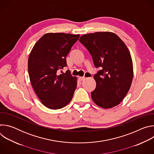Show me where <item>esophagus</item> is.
<instances>
[{"mask_svg": "<svg viewBox=\"0 0 154 154\" xmlns=\"http://www.w3.org/2000/svg\"><path fill=\"white\" fill-rule=\"evenodd\" d=\"M86 75H87V77H91V75L90 74H89V73H86ZM79 79L80 81H83V80L85 79V77H79Z\"/></svg>", "mask_w": 154, "mask_h": 154, "instance_id": "34e87169", "label": "esophagus"}]
</instances>
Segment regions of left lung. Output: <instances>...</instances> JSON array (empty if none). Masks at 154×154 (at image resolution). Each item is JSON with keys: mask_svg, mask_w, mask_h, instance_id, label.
Masks as SVG:
<instances>
[{"mask_svg": "<svg viewBox=\"0 0 154 154\" xmlns=\"http://www.w3.org/2000/svg\"><path fill=\"white\" fill-rule=\"evenodd\" d=\"M80 42L92 56L96 82L91 92L94 102L103 108L120 103L127 94L134 76L132 60L122 40L115 33L100 32L82 35Z\"/></svg>", "mask_w": 154, "mask_h": 154, "instance_id": "8db88e82", "label": "left lung"}]
</instances>
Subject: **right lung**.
<instances>
[{"label": "right lung", "mask_w": 154, "mask_h": 154, "mask_svg": "<svg viewBox=\"0 0 154 154\" xmlns=\"http://www.w3.org/2000/svg\"><path fill=\"white\" fill-rule=\"evenodd\" d=\"M80 35L48 33L34 45L28 60L30 83L41 103L48 108L64 107L71 100L77 88V77L67 66L66 56Z\"/></svg>", "instance_id": "add662e5"}]
</instances>
